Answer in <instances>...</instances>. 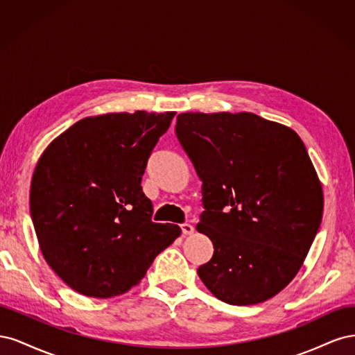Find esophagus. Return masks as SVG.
<instances>
[{
	"mask_svg": "<svg viewBox=\"0 0 355 355\" xmlns=\"http://www.w3.org/2000/svg\"><path fill=\"white\" fill-rule=\"evenodd\" d=\"M180 230H182V234H184V235L194 234V227H192L191 223H182L180 225Z\"/></svg>",
	"mask_w": 355,
	"mask_h": 355,
	"instance_id": "34e87169",
	"label": "esophagus"
}]
</instances>
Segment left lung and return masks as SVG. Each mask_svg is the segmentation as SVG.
I'll return each mask as SVG.
<instances>
[{
  "instance_id": "obj_1",
  "label": "left lung",
  "mask_w": 355,
  "mask_h": 355,
  "mask_svg": "<svg viewBox=\"0 0 355 355\" xmlns=\"http://www.w3.org/2000/svg\"><path fill=\"white\" fill-rule=\"evenodd\" d=\"M176 136L194 164L213 243L197 272L218 299L254 305L302 266L323 216V191L306 148L286 125L250 112L178 115Z\"/></svg>"
}]
</instances>
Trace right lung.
Segmentation results:
<instances>
[{
	"mask_svg": "<svg viewBox=\"0 0 355 355\" xmlns=\"http://www.w3.org/2000/svg\"><path fill=\"white\" fill-rule=\"evenodd\" d=\"M176 112L106 114L75 123L42 153L29 206L41 253L90 297L125 293L180 228L151 220L141 182Z\"/></svg>",
	"mask_w": 355,
	"mask_h": 355,
	"instance_id": "add662e5",
	"label": "right lung"
}]
</instances>
